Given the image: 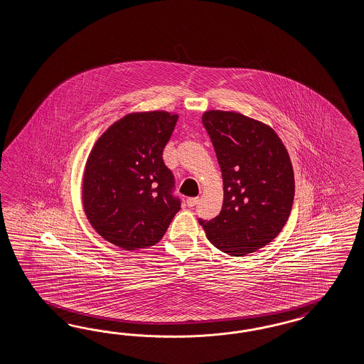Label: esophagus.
<instances>
[{
	"label": "esophagus",
	"mask_w": 364,
	"mask_h": 364,
	"mask_svg": "<svg viewBox=\"0 0 364 364\" xmlns=\"http://www.w3.org/2000/svg\"><path fill=\"white\" fill-rule=\"evenodd\" d=\"M198 198H187V205L189 208H193L198 204Z\"/></svg>",
	"instance_id": "1"
}]
</instances>
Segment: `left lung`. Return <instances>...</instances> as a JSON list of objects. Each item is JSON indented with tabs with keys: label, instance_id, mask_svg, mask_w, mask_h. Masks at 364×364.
<instances>
[{
	"label": "left lung",
	"instance_id": "1",
	"mask_svg": "<svg viewBox=\"0 0 364 364\" xmlns=\"http://www.w3.org/2000/svg\"><path fill=\"white\" fill-rule=\"evenodd\" d=\"M201 120L218 156L224 200L215 219L198 223L224 254H252L289 218L295 195L289 154L271 127L242 113L207 110Z\"/></svg>",
	"mask_w": 364,
	"mask_h": 364
}]
</instances>
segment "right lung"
<instances>
[{
  "instance_id": "1",
  "label": "right lung",
  "mask_w": 364,
  "mask_h": 364,
  "mask_svg": "<svg viewBox=\"0 0 364 364\" xmlns=\"http://www.w3.org/2000/svg\"><path fill=\"white\" fill-rule=\"evenodd\" d=\"M178 114L137 112L113 122L89 154L82 205L90 225L125 251L160 242L180 210L163 151Z\"/></svg>"
}]
</instances>
